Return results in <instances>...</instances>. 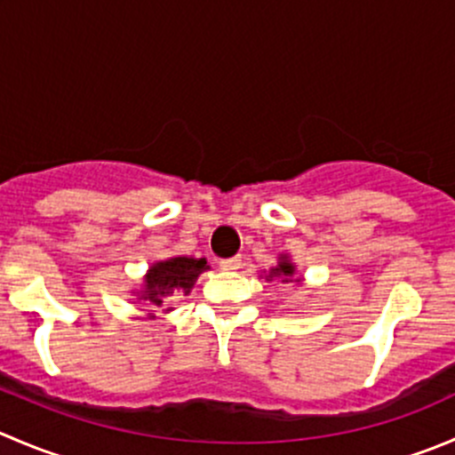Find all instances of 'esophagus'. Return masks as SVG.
<instances>
[{
  "instance_id": "esophagus-1",
  "label": "esophagus",
  "mask_w": 455,
  "mask_h": 455,
  "mask_svg": "<svg viewBox=\"0 0 455 455\" xmlns=\"http://www.w3.org/2000/svg\"><path fill=\"white\" fill-rule=\"evenodd\" d=\"M242 267V258L240 255H235V258H227L220 262V268H224V271H235V268Z\"/></svg>"
}]
</instances>
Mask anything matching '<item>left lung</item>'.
Masks as SVG:
<instances>
[{
  "label": "left lung",
  "mask_w": 455,
  "mask_h": 455,
  "mask_svg": "<svg viewBox=\"0 0 455 455\" xmlns=\"http://www.w3.org/2000/svg\"><path fill=\"white\" fill-rule=\"evenodd\" d=\"M293 271H295L293 264H291L289 259H284V262H280L275 268H273L271 275H268V277H282V282H291V275H293Z\"/></svg>",
  "instance_id": "obj_1"
}]
</instances>
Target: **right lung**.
Here are the masks:
<instances>
[{
  "label": "right lung",
  "mask_w": 455,
  "mask_h": 455,
  "mask_svg": "<svg viewBox=\"0 0 455 455\" xmlns=\"http://www.w3.org/2000/svg\"><path fill=\"white\" fill-rule=\"evenodd\" d=\"M206 268L209 264L204 258H171L153 264L147 275V291L142 299H148L156 307H169L180 295L191 293L197 275ZM166 311H171V307Z\"/></svg>",
  "instance_id": "add662e5"
}]
</instances>
